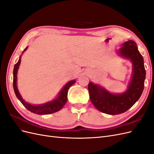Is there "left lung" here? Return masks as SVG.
<instances>
[{
	"label": "left lung",
	"mask_w": 154,
	"mask_h": 154,
	"mask_svg": "<svg viewBox=\"0 0 154 154\" xmlns=\"http://www.w3.org/2000/svg\"><path fill=\"white\" fill-rule=\"evenodd\" d=\"M119 56L132 63V80L127 90L122 94H113L105 88L89 82L88 85L90 100L96 108L110 115L125 112L136 103L144 89L146 71L143 56L133 40L125 42L118 51Z\"/></svg>",
	"instance_id": "left-lung-1"
}]
</instances>
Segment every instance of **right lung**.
I'll return each mask as SVG.
<instances>
[{"label": "right lung", "mask_w": 154, "mask_h": 154, "mask_svg": "<svg viewBox=\"0 0 154 154\" xmlns=\"http://www.w3.org/2000/svg\"><path fill=\"white\" fill-rule=\"evenodd\" d=\"M27 49V47L24 50L25 51ZM23 51V52H24ZM21 61V56L18 60V62L15 65L13 69V88L14 91H15V95L17 97V98L20 100V101L22 103L26 108L29 110L32 113H35L36 114H40V115H45V114H49L54 112H56L60 109L63 108V106L66 103L67 101V92L69 88L71 87L74 83L76 82L75 80H71L66 83L61 91L60 92L58 96L57 97L51 101L48 102L42 105H31L28 103L26 102L22 96H20L19 92L18 91L17 86V71L18 67H19L20 63Z\"/></svg>", "instance_id": "add662e5"}]
</instances>
